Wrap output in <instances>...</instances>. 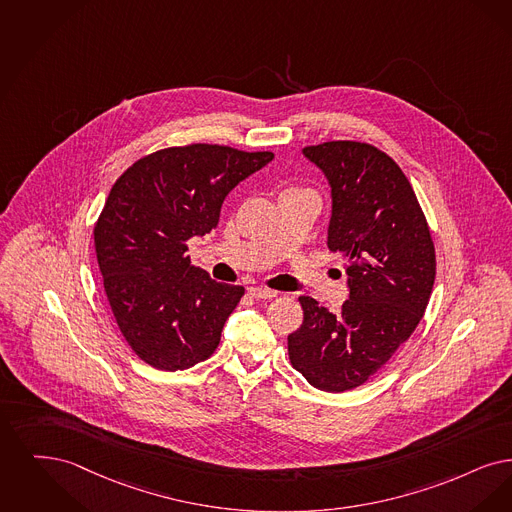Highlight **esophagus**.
<instances>
[{"label":"esophagus","instance_id":"esophagus-1","mask_svg":"<svg viewBox=\"0 0 512 512\" xmlns=\"http://www.w3.org/2000/svg\"><path fill=\"white\" fill-rule=\"evenodd\" d=\"M248 292H250V296H254L256 300H271V298L277 296L275 290L264 289V287H250Z\"/></svg>","mask_w":512,"mask_h":512}]
</instances>
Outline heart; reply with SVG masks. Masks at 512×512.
<instances>
[{
	"instance_id": "heart-1",
	"label": "heart",
	"mask_w": 512,
	"mask_h": 512,
	"mask_svg": "<svg viewBox=\"0 0 512 512\" xmlns=\"http://www.w3.org/2000/svg\"><path fill=\"white\" fill-rule=\"evenodd\" d=\"M296 191H310V189H304V187H287L283 193H296Z\"/></svg>"
}]
</instances>
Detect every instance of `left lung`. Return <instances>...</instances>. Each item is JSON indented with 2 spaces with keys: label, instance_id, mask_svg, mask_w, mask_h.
Here are the masks:
<instances>
[{
  "label": "left lung",
  "instance_id": "1",
  "mask_svg": "<svg viewBox=\"0 0 512 512\" xmlns=\"http://www.w3.org/2000/svg\"><path fill=\"white\" fill-rule=\"evenodd\" d=\"M331 183L329 248L346 256L350 298L327 312L312 296L289 334V357L313 388L348 392L378 373L417 329L436 250L417 195L392 156L365 141L304 147Z\"/></svg>",
  "mask_w": 512,
  "mask_h": 512
}]
</instances>
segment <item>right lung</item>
Segmentation results:
<instances>
[{
    "instance_id": "1",
    "label": "right lung",
    "mask_w": 512,
    "mask_h": 512,
    "mask_svg": "<svg viewBox=\"0 0 512 512\" xmlns=\"http://www.w3.org/2000/svg\"><path fill=\"white\" fill-rule=\"evenodd\" d=\"M271 158L191 143L141 156L112 185L95 252L118 329L147 365L183 371L216 352L245 289L193 266L187 241L210 233L227 193Z\"/></svg>"
}]
</instances>
